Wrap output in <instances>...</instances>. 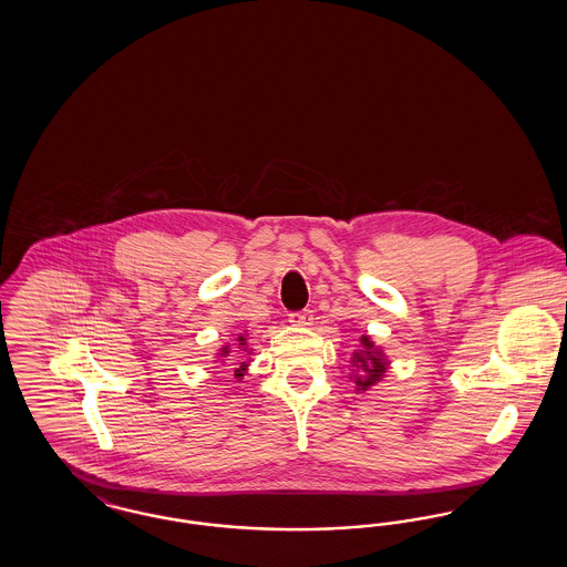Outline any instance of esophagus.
<instances>
[{
  "instance_id": "esophagus-1",
  "label": "esophagus",
  "mask_w": 567,
  "mask_h": 567,
  "mask_svg": "<svg viewBox=\"0 0 567 567\" xmlns=\"http://www.w3.org/2000/svg\"><path fill=\"white\" fill-rule=\"evenodd\" d=\"M312 312L310 310H301V312H291L289 315V323L293 324V327H308V324H312Z\"/></svg>"
}]
</instances>
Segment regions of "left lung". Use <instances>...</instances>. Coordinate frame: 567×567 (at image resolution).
<instances>
[{"instance_id": "obj_1", "label": "left lung", "mask_w": 567, "mask_h": 567, "mask_svg": "<svg viewBox=\"0 0 567 567\" xmlns=\"http://www.w3.org/2000/svg\"><path fill=\"white\" fill-rule=\"evenodd\" d=\"M389 370V359L384 351L372 342L370 336L359 338V349L351 357V380L354 384V393L370 391L377 382H380Z\"/></svg>"}]
</instances>
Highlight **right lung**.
I'll return each mask as SVG.
<instances>
[{"instance_id":"obj_1","label":"right lung","mask_w":567,"mask_h":567,"mask_svg":"<svg viewBox=\"0 0 567 567\" xmlns=\"http://www.w3.org/2000/svg\"><path fill=\"white\" fill-rule=\"evenodd\" d=\"M231 342H234V344L227 342L220 351L216 352V359H223V361H225V359L229 357L231 348L235 349L234 352L238 354V359H246V354H252V349H248V336H246V333H238ZM248 363H250V359H248V361H240V363L234 368V377L240 380V378L246 374V370H248Z\"/></svg>"}]
</instances>
